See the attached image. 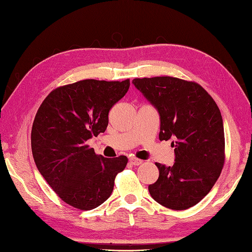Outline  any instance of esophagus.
Wrapping results in <instances>:
<instances>
[{
  "label": "esophagus",
  "mask_w": 252,
  "mask_h": 252,
  "mask_svg": "<svg viewBox=\"0 0 252 252\" xmlns=\"http://www.w3.org/2000/svg\"><path fill=\"white\" fill-rule=\"evenodd\" d=\"M129 162H130V164H132V165H135V166L140 165V164L142 163L141 160H139V158H130Z\"/></svg>",
  "instance_id": "esophagus-1"
}]
</instances>
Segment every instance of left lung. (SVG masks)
<instances>
[{
	"mask_svg": "<svg viewBox=\"0 0 252 252\" xmlns=\"http://www.w3.org/2000/svg\"><path fill=\"white\" fill-rule=\"evenodd\" d=\"M132 84L160 115V140H174L173 166L156 163L158 181L149 192L158 203L186 210L207 196L225 161V139L219 106L201 86L175 77L136 78Z\"/></svg>",
	"mask_w": 252,
	"mask_h": 252,
	"instance_id": "left-lung-1",
	"label": "left lung"
}]
</instances>
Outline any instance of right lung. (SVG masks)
Wrapping results in <instances>:
<instances>
[{"label": "right lung", "instance_id": "1", "mask_svg": "<svg viewBox=\"0 0 252 252\" xmlns=\"http://www.w3.org/2000/svg\"><path fill=\"white\" fill-rule=\"evenodd\" d=\"M129 79H86L54 89L35 114L32 150L41 175L64 202L92 210L111 196L125 156L107 158L87 145L104 132L109 112L129 89Z\"/></svg>", "mask_w": 252, "mask_h": 252}]
</instances>
